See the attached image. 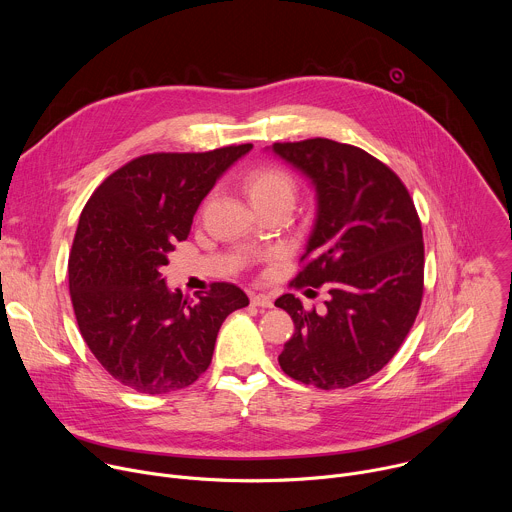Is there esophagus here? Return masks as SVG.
<instances>
[{"label": "esophagus", "instance_id": "34e87169", "mask_svg": "<svg viewBox=\"0 0 512 512\" xmlns=\"http://www.w3.org/2000/svg\"><path fill=\"white\" fill-rule=\"evenodd\" d=\"M251 304L257 308H273V300L267 294H253Z\"/></svg>", "mask_w": 512, "mask_h": 512}]
</instances>
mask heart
Here are the masks:
<instances>
[{
    "mask_svg": "<svg viewBox=\"0 0 512 512\" xmlns=\"http://www.w3.org/2000/svg\"><path fill=\"white\" fill-rule=\"evenodd\" d=\"M245 192L251 200V204L265 206L273 202H294L296 194V182L285 170L275 166H263L255 168L245 176Z\"/></svg>",
    "mask_w": 512,
    "mask_h": 512,
    "instance_id": "b5f03b06",
    "label": "heart"
}]
</instances>
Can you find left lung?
I'll return each mask as SVG.
<instances>
[{"instance_id":"1","label":"left lung","mask_w":512,"mask_h":512,"mask_svg":"<svg viewBox=\"0 0 512 512\" xmlns=\"http://www.w3.org/2000/svg\"><path fill=\"white\" fill-rule=\"evenodd\" d=\"M273 156L306 176L316 218L296 285L326 283V310L294 294L275 300L296 332L279 354L285 375L318 389H346L377 375L411 330L423 296V235L413 200L383 162L316 137L273 143Z\"/></svg>"}]
</instances>
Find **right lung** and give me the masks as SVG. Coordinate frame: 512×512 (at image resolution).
<instances>
[{
    "mask_svg": "<svg viewBox=\"0 0 512 512\" xmlns=\"http://www.w3.org/2000/svg\"><path fill=\"white\" fill-rule=\"evenodd\" d=\"M251 143L206 154H150L113 172L89 198L68 259L79 330L121 385L164 395L192 385L212 360L225 318L249 306L233 283H212L198 302L162 277L192 218Z\"/></svg>",
    "mask_w": 512,
    "mask_h": 512,
    "instance_id": "right-lung-1",
    "label": "right lung"
}]
</instances>
